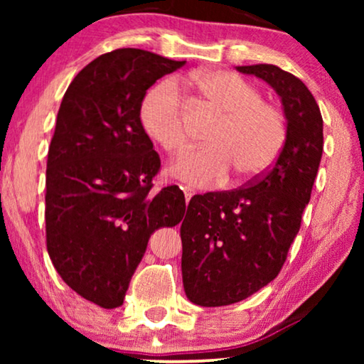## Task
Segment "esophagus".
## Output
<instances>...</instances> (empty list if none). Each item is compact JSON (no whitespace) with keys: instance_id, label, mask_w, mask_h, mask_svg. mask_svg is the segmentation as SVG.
Listing matches in <instances>:
<instances>
[{"instance_id":"obj_1","label":"esophagus","mask_w":364,"mask_h":364,"mask_svg":"<svg viewBox=\"0 0 364 364\" xmlns=\"http://www.w3.org/2000/svg\"><path fill=\"white\" fill-rule=\"evenodd\" d=\"M182 188V191H183V196H186V200L188 202V200H191V198H192V196H193V193H196V192H193L192 191V188L191 187H181Z\"/></svg>"}]
</instances>
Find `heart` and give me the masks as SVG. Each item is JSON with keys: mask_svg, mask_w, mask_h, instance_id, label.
Masks as SVG:
<instances>
[{"mask_svg": "<svg viewBox=\"0 0 364 364\" xmlns=\"http://www.w3.org/2000/svg\"><path fill=\"white\" fill-rule=\"evenodd\" d=\"M220 122L208 134L210 146L178 159L171 173L198 187L225 182L232 167L238 177L253 178L265 173L280 156L287 139L285 119L280 109L262 101L253 84L227 71H202L191 77ZM141 122L146 132L171 156L188 146L183 127L182 101L177 84L164 81L146 94L141 104Z\"/></svg>", "mask_w": 364, "mask_h": 364, "instance_id": "obj_1", "label": "heart"}]
</instances>
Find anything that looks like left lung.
<instances>
[{"mask_svg": "<svg viewBox=\"0 0 364 364\" xmlns=\"http://www.w3.org/2000/svg\"><path fill=\"white\" fill-rule=\"evenodd\" d=\"M282 101L287 139L275 166L247 188L191 198L181 225L182 282L200 306L242 301L282 270L300 230L323 154V119L308 87L273 64L237 66Z\"/></svg>", "mask_w": 364, "mask_h": 364, "instance_id": "obj_1", "label": "left lung"}]
</instances>
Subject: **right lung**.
Wrapping results in <instances>:
<instances>
[{
    "label": "right lung",
    "instance_id": "obj_1",
    "mask_svg": "<svg viewBox=\"0 0 364 364\" xmlns=\"http://www.w3.org/2000/svg\"><path fill=\"white\" fill-rule=\"evenodd\" d=\"M183 64L116 49L77 73L59 107L46 168L48 253L68 287L107 310L124 303L152 233L186 213L177 186L151 193L161 159L141 122L147 89Z\"/></svg>",
    "mask_w": 364,
    "mask_h": 364
}]
</instances>
